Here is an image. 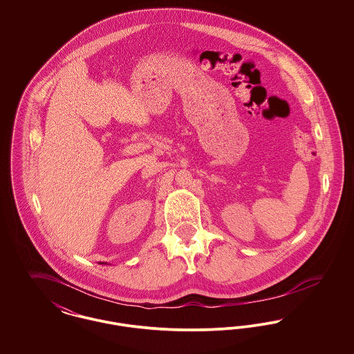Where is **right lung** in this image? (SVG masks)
I'll return each mask as SVG.
<instances>
[{"instance_id":"1","label":"right lung","mask_w":354,"mask_h":354,"mask_svg":"<svg viewBox=\"0 0 354 354\" xmlns=\"http://www.w3.org/2000/svg\"><path fill=\"white\" fill-rule=\"evenodd\" d=\"M100 264H107V263H100Z\"/></svg>"}]
</instances>
